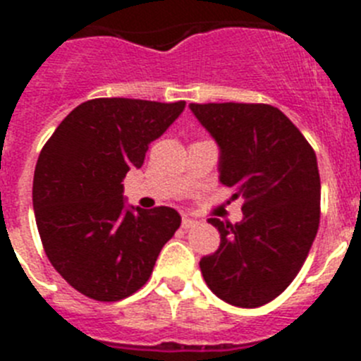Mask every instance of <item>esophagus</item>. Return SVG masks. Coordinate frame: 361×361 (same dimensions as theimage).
Returning <instances> with one entry per match:
<instances>
[{
  "mask_svg": "<svg viewBox=\"0 0 361 361\" xmlns=\"http://www.w3.org/2000/svg\"><path fill=\"white\" fill-rule=\"evenodd\" d=\"M195 224L197 222L193 219H190V216H183V229H190V228H193Z\"/></svg>",
  "mask_w": 361,
  "mask_h": 361,
  "instance_id": "obj_1",
  "label": "esophagus"
}]
</instances>
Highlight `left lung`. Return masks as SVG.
I'll use <instances>...</instances> for the list:
<instances>
[{"mask_svg":"<svg viewBox=\"0 0 361 361\" xmlns=\"http://www.w3.org/2000/svg\"><path fill=\"white\" fill-rule=\"evenodd\" d=\"M220 148V183L242 197L237 224L209 219L220 233L202 257L208 288L237 307H260L298 275L320 224V173L314 149L271 104H190Z\"/></svg>","mask_w":361,"mask_h":361,"instance_id":"obj_1","label":"left lung"}]
</instances>
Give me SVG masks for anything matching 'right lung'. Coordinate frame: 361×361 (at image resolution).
<instances>
[{
    "mask_svg": "<svg viewBox=\"0 0 361 361\" xmlns=\"http://www.w3.org/2000/svg\"><path fill=\"white\" fill-rule=\"evenodd\" d=\"M186 103L101 97L73 108L43 146L32 202L50 264L73 289L117 302L148 282L180 226L173 208H126L123 178Z\"/></svg>",
    "mask_w": 361,
    "mask_h": 361,
    "instance_id": "right-lung-1",
    "label": "right lung"
}]
</instances>
